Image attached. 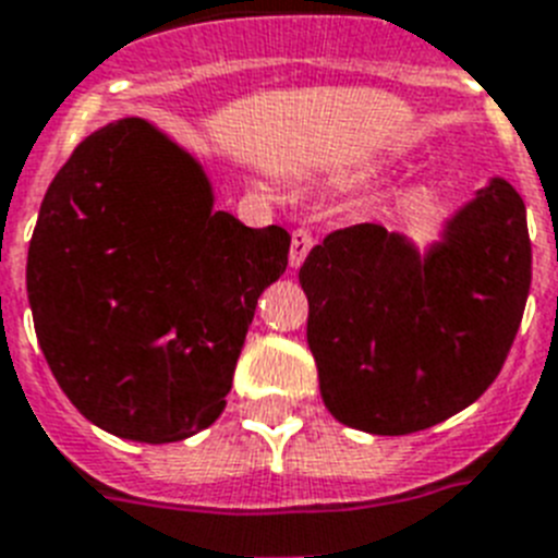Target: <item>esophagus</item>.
<instances>
[{
    "instance_id": "1",
    "label": "esophagus",
    "mask_w": 558,
    "mask_h": 558,
    "mask_svg": "<svg viewBox=\"0 0 558 558\" xmlns=\"http://www.w3.org/2000/svg\"><path fill=\"white\" fill-rule=\"evenodd\" d=\"M312 246H314L312 232L294 230L292 232V250H289V266H292V269H298V266L306 260L308 252H312Z\"/></svg>"
}]
</instances>
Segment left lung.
I'll use <instances>...</instances> for the list:
<instances>
[{"mask_svg": "<svg viewBox=\"0 0 558 558\" xmlns=\"http://www.w3.org/2000/svg\"><path fill=\"white\" fill-rule=\"evenodd\" d=\"M319 396L339 424L407 435L486 393L531 289L525 202L494 177L418 246L353 225L300 266Z\"/></svg>", "mask_w": 558, "mask_h": 558, "instance_id": "8db88e82", "label": "left lung"}]
</instances>
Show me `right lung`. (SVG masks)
Wrapping results in <instances>:
<instances>
[{
	"label": "right lung",
	"mask_w": 558,
	"mask_h": 558,
	"mask_svg": "<svg viewBox=\"0 0 558 558\" xmlns=\"http://www.w3.org/2000/svg\"><path fill=\"white\" fill-rule=\"evenodd\" d=\"M202 162L143 118L77 145L27 252L38 345L77 413L140 444L202 433L225 410L283 227L216 210Z\"/></svg>",
	"instance_id": "add662e5"
}]
</instances>
